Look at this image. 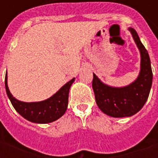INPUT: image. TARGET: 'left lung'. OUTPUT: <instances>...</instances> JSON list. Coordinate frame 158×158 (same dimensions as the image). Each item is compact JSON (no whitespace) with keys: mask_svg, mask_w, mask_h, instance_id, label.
<instances>
[{"mask_svg":"<svg viewBox=\"0 0 158 158\" xmlns=\"http://www.w3.org/2000/svg\"><path fill=\"white\" fill-rule=\"evenodd\" d=\"M140 54V70L137 79L123 87L104 84L93 73L92 88L96 102L101 111L113 118L131 117L141 109L149 96L152 85V71L149 54L140 41L138 34L129 28Z\"/></svg>","mask_w":158,"mask_h":158,"instance_id":"left-lung-1","label":"left lung"}]
</instances>
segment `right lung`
I'll return each instance as SVG.
<instances>
[{
  "instance_id": "add662e5",
  "label": "right lung",
  "mask_w": 158,
  "mask_h": 158,
  "mask_svg": "<svg viewBox=\"0 0 158 158\" xmlns=\"http://www.w3.org/2000/svg\"><path fill=\"white\" fill-rule=\"evenodd\" d=\"M74 78L66 83L48 99L35 102H24L16 99L7 85V72L6 73V91L9 100L18 113L27 120L35 123H49L64 115L69 104V93Z\"/></svg>"
}]
</instances>
